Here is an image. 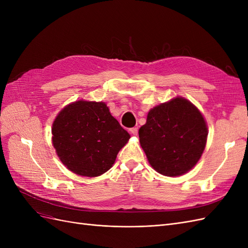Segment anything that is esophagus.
I'll list each match as a JSON object with an SVG mask.
<instances>
[{
	"mask_svg": "<svg viewBox=\"0 0 248 248\" xmlns=\"http://www.w3.org/2000/svg\"><path fill=\"white\" fill-rule=\"evenodd\" d=\"M129 132H130L131 134H133V136H137L138 132H139V129L137 128V127H133V128H130V129H129Z\"/></svg>",
	"mask_w": 248,
	"mask_h": 248,
	"instance_id": "1",
	"label": "esophagus"
}]
</instances>
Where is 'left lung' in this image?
Instances as JSON below:
<instances>
[{"instance_id":"obj_1","label":"left lung","mask_w":248,"mask_h":248,"mask_svg":"<svg viewBox=\"0 0 248 248\" xmlns=\"http://www.w3.org/2000/svg\"><path fill=\"white\" fill-rule=\"evenodd\" d=\"M140 144L157 172L178 177L196 167L204 152L207 122L200 109L177 96L149 110L139 130Z\"/></svg>"}]
</instances>
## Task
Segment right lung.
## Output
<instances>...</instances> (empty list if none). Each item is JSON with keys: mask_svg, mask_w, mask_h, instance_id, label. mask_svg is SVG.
<instances>
[{"mask_svg": "<svg viewBox=\"0 0 248 248\" xmlns=\"http://www.w3.org/2000/svg\"><path fill=\"white\" fill-rule=\"evenodd\" d=\"M51 134L64 166L74 174L91 178L108 171L130 139L106 102L84 99L69 103L59 112Z\"/></svg>", "mask_w": 248, "mask_h": 248, "instance_id": "1", "label": "right lung"}]
</instances>
